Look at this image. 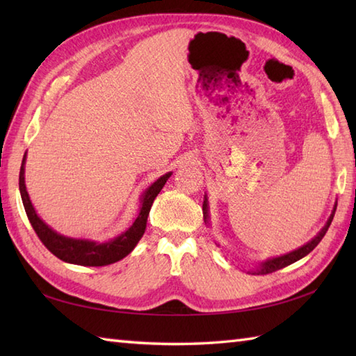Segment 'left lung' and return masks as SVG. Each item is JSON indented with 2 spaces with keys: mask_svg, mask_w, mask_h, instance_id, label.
<instances>
[{
  "mask_svg": "<svg viewBox=\"0 0 356 356\" xmlns=\"http://www.w3.org/2000/svg\"><path fill=\"white\" fill-rule=\"evenodd\" d=\"M335 211H337V202H335V205H334V209H332V214H330L329 218H327L326 225H324L323 228L320 229V232L316 234V236H315L312 240H309L306 245H303V246L298 248V249H295V251H292V252H287V254H284V255L274 257V259H269V260H264V261L259 263V266H255L254 270H249V274H252V275L270 274V272H275V270H278V269L289 266V264H292V263H295V261H298L300 259H303V257H306L309 252L314 251L315 246L318 245L320 241H321V238L324 237V234L327 232L332 220H334ZM203 220H205L207 225H209V208H208V197H207V194H205V199H203ZM216 245L220 246L218 243H216Z\"/></svg>",
  "mask_w": 356,
  "mask_h": 356,
  "instance_id": "left-lung-1",
  "label": "left lung"
}]
</instances>
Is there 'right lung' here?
Instances as JSON below:
<instances>
[{
    "label": "right lung",
    "instance_id": "1",
    "mask_svg": "<svg viewBox=\"0 0 356 356\" xmlns=\"http://www.w3.org/2000/svg\"><path fill=\"white\" fill-rule=\"evenodd\" d=\"M26 156L27 153L24 154V159H22L19 171V193L29 220L32 223L35 232L38 234V237H40L44 246L47 248L53 255H56L59 260H63L65 263L79 264V266H107V264L122 260L124 257L130 254L136 248V245L139 243L143 232H145L147 218L156 195L161 193L163 185L166 184V180H168L172 174L171 171L163 174V176L159 177L156 182L151 184L147 190L142 193L139 199V214L131 223L130 228L124 231L122 234H119L115 238L96 241L88 238H74L63 236V234L51 229L50 226L36 214L26 188Z\"/></svg>",
    "mask_w": 356,
    "mask_h": 356
}]
</instances>
